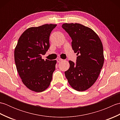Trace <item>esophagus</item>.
<instances>
[{"label":"esophagus","instance_id":"1","mask_svg":"<svg viewBox=\"0 0 120 120\" xmlns=\"http://www.w3.org/2000/svg\"><path fill=\"white\" fill-rule=\"evenodd\" d=\"M57 61L58 62H60L61 61H63V59H60V58H58L57 59Z\"/></svg>","mask_w":120,"mask_h":120}]
</instances>
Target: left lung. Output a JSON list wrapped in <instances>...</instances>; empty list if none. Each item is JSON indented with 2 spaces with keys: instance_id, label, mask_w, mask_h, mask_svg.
Here are the masks:
<instances>
[{
  "instance_id": "1",
  "label": "left lung",
  "mask_w": 120,
  "mask_h": 120,
  "mask_svg": "<svg viewBox=\"0 0 120 120\" xmlns=\"http://www.w3.org/2000/svg\"><path fill=\"white\" fill-rule=\"evenodd\" d=\"M62 27L72 40V47L77 53L75 64L69 61L65 75L72 87L78 91L90 88L98 79L104 64L102 43L93 30L78 23L63 24Z\"/></svg>"
}]
</instances>
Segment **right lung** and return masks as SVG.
Masks as SVG:
<instances>
[{
	"label": "right lung",
	"mask_w": 120,
	"mask_h": 120,
	"mask_svg": "<svg viewBox=\"0 0 120 120\" xmlns=\"http://www.w3.org/2000/svg\"><path fill=\"white\" fill-rule=\"evenodd\" d=\"M56 24L30 27L19 37L14 60L22 83L30 90L41 92L49 86L57 61L42 58L49 48V36Z\"/></svg>",
	"instance_id": "1"
}]
</instances>
